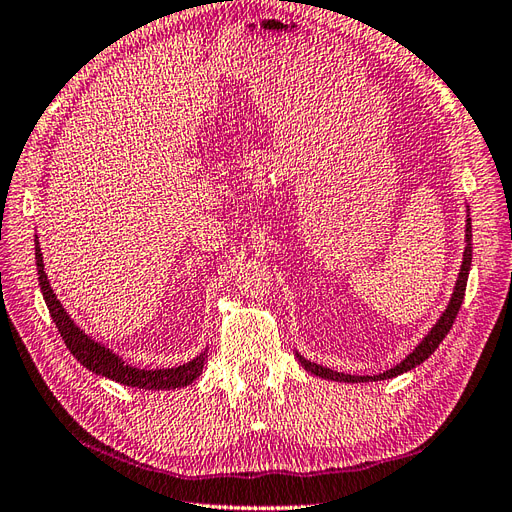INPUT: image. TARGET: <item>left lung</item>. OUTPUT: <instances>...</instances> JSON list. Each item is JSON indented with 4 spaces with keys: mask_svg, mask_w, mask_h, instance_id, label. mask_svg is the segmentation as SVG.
Returning a JSON list of instances; mask_svg holds the SVG:
<instances>
[{
    "mask_svg": "<svg viewBox=\"0 0 512 512\" xmlns=\"http://www.w3.org/2000/svg\"><path fill=\"white\" fill-rule=\"evenodd\" d=\"M465 248H463V259H461V268L457 274V281H455V289H452L450 300L446 304L444 313L437 317V321L433 324V328L422 337V341L412 349L410 354H407L401 362L394 364L388 371L384 373H377V375H347V373H339V371H332L328 367H321L317 362H311L309 358H304L302 354L296 352L298 362L302 367L309 371L315 377L321 379H330V382H343V384H364V382H382V379H392L397 375H403L407 371L416 369L418 364L425 362L440 343L444 341V337L448 334V330L452 328V321H455L459 309H461V302L465 296V285H467V274H470V266H472V218H470V208L465 206Z\"/></svg>",
    "mask_w": 512,
    "mask_h": 512,
    "instance_id": "obj_1",
    "label": "left lung"
}]
</instances>
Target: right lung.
Returning <instances> with one entry per match:
<instances>
[{
	"label": "right lung",
	"instance_id": "add662e5",
	"mask_svg": "<svg viewBox=\"0 0 512 512\" xmlns=\"http://www.w3.org/2000/svg\"><path fill=\"white\" fill-rule=\"evenodd\" d=\"M34 244H36V268H38V283H40L42 298H45L47 309L55 321L57 330H60L66 347L70 349V354L75 356L87 371L113 379V382H118L122 386L141 388V390L184 388L188 384H193L201 375L203 364H206V358H208V349H203L199 356L180 364V367L141 369V367H135V364H128L118 352H113V349L107 347L105 343L92 339L90 334L75 324V319L68 315L62 302L57 300L55 291L47 279L38 236Z\"/></svg>",
	"mask_w": 512,
	"mask_h": 512
}]
</instances>
